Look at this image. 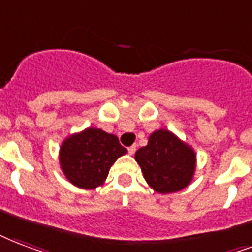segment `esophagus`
Returning <instances> with one entry per match:
<instances>
[{
  "label": "esophagus",
  "mask_w": 252,
  "mask_h": 252,
  "mask_svg": "<svg viewBox=\"0 0 252 252\" xmlns=\"http://www.w3.org/2000/svg\"><path fill=\"white\" fill-rule=\"evenodd\" d=\"M134 152H136V145H132V147L128 148V153H129V155H133Z\"/></svg>",
  "instance_id": "1"
}]
</instances>
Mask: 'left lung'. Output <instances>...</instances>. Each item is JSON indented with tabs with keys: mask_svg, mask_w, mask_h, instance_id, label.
I'll return each mask as SVG.
<instances>
[{
	"mask_svg": "<svg viewBox=\"0 0 252 252\" xmlns=\"http://www.w3.org/2000/svg\"><path fill=\"white\" fill-rule=\"evenodd\" d=\"M134 160L145 181L161 194L176 193L189 185L195 172V152L170 130H155Z\"/></svg>",
	"mask_w": 252,
	"mask_h": 252,
	"instance_id": "8db88e82",
	"label": "left lung"
}]
</instances>
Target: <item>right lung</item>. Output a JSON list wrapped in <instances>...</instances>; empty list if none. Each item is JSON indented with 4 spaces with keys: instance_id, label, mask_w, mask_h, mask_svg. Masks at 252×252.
Returning a JSON list of instances; mask_svg holds the SVG:
<instances>
[{
    "instance_id": "add662e5",
    "label": "right lung",
    "mask_w": 252,
    "mask_h": 252,
    "mask_svg": "<svg viewBox=\"0 0 252 252\" xmlns=\"http://www.w3.org/2000/svg\"><path fill=\"white\" fill-rule=\"evenodd\" d=\"M126 153L115 134L90 126L63 141L59 164L72 185L95 189L104 184L113 162Z\"/></svg>"
}]
</instances>
